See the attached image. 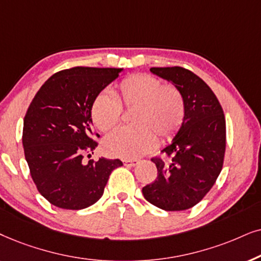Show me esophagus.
Returning <instances> with one entry per match:
<instances>
[{
    "instance_id": "esophagus-1",
    "label": "esophagus",
    "mask_w": 261,
    "mask_h": 261,
    "mask_svg": "<svg viewBox=\"0 0 261 261\" xmlns=\"http://www.w3.org/2000/svg\"><path fill=\"white\" fill-rule=\"evenodd\" d=\"M124 165L127 166V167H134L136 166L138 163V160H124Z\"/></svg>"
}]
</instances>
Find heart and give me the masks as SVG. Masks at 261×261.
I'll list each match as a JSON object with an SVG mask.
<instances>
[{
    "mask_svg": "<svg viewBox=\"0 0 261 261\" xmlns=\"http://www.w3.org/2000/svg\"><path fill=\"white\" fill-rule=\"evenodd\" d=\"M123 107L131 113L135 126L118 128L105 141L109 154L136 159L154 148L156 138L168 141L185 120L186 106L181 92L163 85L154 76L133 74L118 83L114 96L100 93L90 107V117L98 130L109 133L120 121Z\"/></svg>",
    "mask_w": 261,
    "mask_h": 261,
    "instance_id": "heart-1",
    "label": "heart"
}]
</instances>
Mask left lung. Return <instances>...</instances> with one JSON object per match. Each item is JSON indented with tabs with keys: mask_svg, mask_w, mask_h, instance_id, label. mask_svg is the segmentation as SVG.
<instances>
[{
	"mask_svg": "<svg viewBox=\"0 0 261 261\" xmlns=\"http://www.w3.org/2000/svg\"><path fill=\"white\" fill-rule=\"evenodd\" d=\"M184 96L185 120L173 142L151 161L158 176L142 189L149 203L166 211L193 207L205 197L220 175L225 152V118L217 96L194 72L181 67L151 68Z\"/></svg>",
	"mask_w": 261,
	"mask_h": 261,
	"instance_id": "left-lung-1",
	"label": "left lung"
}]
</instances>
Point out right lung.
Masks as SVG:
<instances>
[{"label":"right lung","mask_w":261,"mask_h":261,"mask_svg":"<svg viewBox=\"0 0 261 261\" xmlns=\"http://www.w3.org/2000/svg\"><path fill=\"white\" fill-rule=\"evenodd\" d=\"M121 70L74 67L58 71L30 103L23 119V151L38 191L52 205L67 210L93 205L101 198L111 172L123 165L118 159L83 161L99 138L90 126V107Z\"/></svg>","instance_id":"1"}]
</instances>
